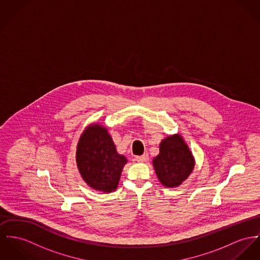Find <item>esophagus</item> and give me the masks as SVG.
Masks as SVG:
<instances>
[{"mask_svg":"<svg viewBox=\"0 0 260 260\" xmlns=\"http://www.w3.org/2000/svg\"><path fill=\"white\" fill-rule=\"evenodd\" d=\"M147 159H148L147 154H143V155H141V156H137V157H136V161H137V162H140V163L145 162Z\"/></svg>","mask_w":260,"mask_h":260,"instance_id":"esophagus-1","label":"esophagus"}]
</instances>
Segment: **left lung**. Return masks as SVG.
Masks as SVG:
<instances>
[{
	"mask_svg": "<svg viewBox=\"0 0 260 260\" xmlns=\"http://www.w3.org/2000/svg\"><path fill=\"white\" fill-rule=\"evenodd\" d=\"M152 165L164 187L176 188L192 173L195 158L182 136L175 134L161 140L159 154L153 158Z\"/></svg>",
	"mask_w": 260,
	"mask_h": 260,
	"instance_id": "1",
	"label": "left lung"
}]
</instances>
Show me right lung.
<instances>
[{
  "label": "right lung",
  "instance_id": "obj_1",
  "mask_svg": "<svg viewBox=\"0 0 260 260\" xmlns=\"http://www.w3.org/2000/svg\"><path fill=\"white\" fill-rule=\"evenodd\" d=\"M76 163L82 179L89 187L111 193L118 188L127 159L118 153L108 128L93 122L81 134L76 147Z\"/></svg>",
  "mask_w": 260,
  "mask_h": 260
}]
</instances>
